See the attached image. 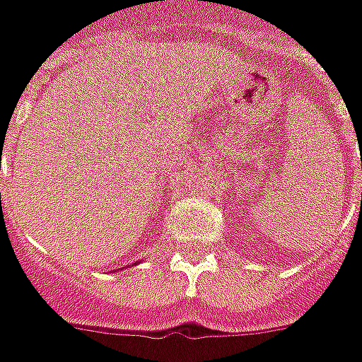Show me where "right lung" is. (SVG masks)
<instances>
[{"mask_svg": "<svg viewBox=\"0 0 362 362\" xmlns=\"http://www.w3.org/2000/svg\"><path fill=\"white\" fill-rule=\"evenodd\" d=\"M129 267H131V264H129Z\"/></svg>", "mask_w": 362, "mask_h": 362, "instance_id": "add662e5", "label": "right lung"}]
</instances>
